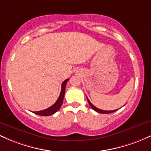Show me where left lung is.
<instances>
[{"label":"left lung","instance_id":"obj_1","mask_svg":"<svg viewBox=\"0 0 151 151\" xmlns=\"http://www.w3.org/2000/svg\"><path fill=\"white\" fill-rule=\"evenodd\" d=\"M86 99H87V101H88V103H89V104L90 105V106L92 108L93 110L95 111L98 112V113H100V114H111V113H113V112L116 111H117L118 109H116V110H114V111H105V110H101V109H99L98 108H96L95 106H93L92 104L90 102V101L89 100V99L87 98V96H86Z\"/></svg>","mask_w":151,"mask_h":151}]
</instances>
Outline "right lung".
<instances>
[{"label": "right lung", "instance_id": "right-lung-1", "mask_svg": "<svg viewBox=\"0 0 151 151\" xmlns=\"http://www.w3.org/2000/svg\"><path fill=\"white\" fill-rule=\"evenodd\" d=\"M69 79H67L66 80L63 81V83L62 84V89L61 92H60V96L57 100V101L52 106L49 107V108L45 109V110L39 111H34V114H37L40 116H51L56 113L57 111L60 109L61 106L62 104V102H63L64 96H65V87L66 84H67V81H68Z\"/></svg>", "mask_w": 151, "mask_h": 151}]
</instances>
